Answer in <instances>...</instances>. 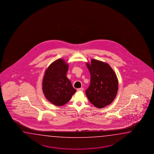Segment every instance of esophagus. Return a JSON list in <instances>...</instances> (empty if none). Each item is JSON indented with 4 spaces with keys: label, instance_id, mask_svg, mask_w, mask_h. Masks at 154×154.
<instances>
[{
    "label": "esophagus",
    "instance_id": "esophagus-1",
    "mask_svg": "<svg viewBox=\"0 0 154 154\" xmlns=\"http://www.w3.org/2000/svg\"><path fill=\"white\" fill-rule=\"evenodd\" d=\"M83 90H84V88H78L77 89V91H83Z\"/></svg>",
    "mask_w": 154,
    "mask_h": 154
}]
</instances>
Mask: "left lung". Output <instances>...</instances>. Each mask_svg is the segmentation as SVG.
I'll use <instances>...</instances> for the list:
<instances>
[{"label":"left lung","instance_id":"obj_1","mask_svg":"<svg viewBox=\"0 0 154 154\" xmlns=\"http://www.w3.org/2000/svg\"><path fill=\"white\" fill-rule=\"evenodd\" d=\"M86 66L91 75L90 85L86 90L88 99L94 106L102 108L111 104L118 91V80L108 64L92 59Z\"/></svg>","mask_w":154,"mask_h":154}]
</instances>
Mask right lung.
I'll use <instances>...</instances> for the list:
<instances>
[{"mask_svg":"<svg viewBox=\"0 0 154 154\" xmlns=\"http://www.w3.org/2000/svg\"><path fill=\"white\" fill-rule=\"evenodd\" d=\"M68 64L63 59L52 62L46 70L42 80V91L46 98L54 106L69 101L76 90L66 77Z\"/></svg>","mask_w":154,"mask_h":154,"instance_id":"1","label":"right lung"}]
</instances>
